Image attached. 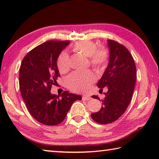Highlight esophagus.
<instances>
[{
    "instance_id": "34e87169",
    "label": "esophagus",
    "mask_w": 159,
    "mask_h": 159,
    "mask_svg": "<svg viewBox=\"0 0 159 159\" xmlns=\"http://www.w3.org/2000/svg\"><path fill=\"white\" fill-rule=\"evenodd\" d=\"M82 99H83V100L87 101V100H90V99H91V98H90V96H88V95H83Z\"/></svg>"
}]
</instances>
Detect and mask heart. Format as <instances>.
Segmentation results:
<instances>
[{
    "label": "heart",
    "instance_id": "1",
    "mask_svg": "<svg viewBox=\"0 0 159 159\" xmlns=\"http://www.w3.org/2000/svg\"><path fill=\"white\" fill-rule=\"evenodd\" d=\"M74 52L88 57L90 66L98 72H102L108 62L109 54L106 48H98L92 41H78L72 46ZM57 66L61 74H65L70 69L69 56L67 52H61L57 60ZM96 77L93 72H74L67 79V85L76 93H85L95 83Z\"/></svg>",
    "mask_w": 159,
    "mask_h": 159
}]
</instances>
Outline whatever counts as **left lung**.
Instances as JSON below:
<instances>
[{
  "label": "left lung",
  "instance_id": "obj_1",
  "mask_svg": "<svg viewBox=\"0 0 159 159\" xmlns=\"http://www.w3.org/2000/svg\"><path fill=\"white\" fill-rule=\"evenodd\" d=\"M108 46L109 64L97 84L100 90L106 86L108 91L100 110L91 114L99 124L111 123L123 114L131 101L137 77L135 64L127 48L113 40H108ZM92 98L100 99L96 95Z\"/></svg>",
  "mask_w": 159,
  "mask_h": 159
}]
</instances>
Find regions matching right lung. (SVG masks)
<instances>
[{
    "mask_svg": "<svg viewBox=\"0 0 159 159\" xmlns=\"http://www.w3.org/2000/svg\"><path fill=\"white\" fill-rule=\"evenodd\" d=\"M69 43V41H46L29 52L21 61L19 74L21 97L32 116L44 125L62 122L72 104L82 99L68 91L58 96L50 93L60 76L57 57Z\"/></svg>",
    "mask_w": 159,
    "mask_h": 159,
    "instance_id": "right-lung-1",
    "label": "right lung"
}]
</instances>
